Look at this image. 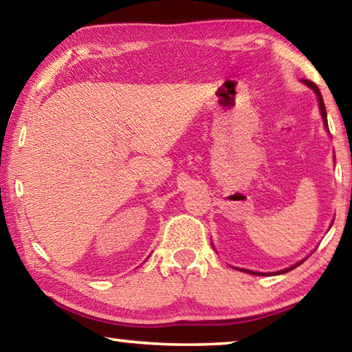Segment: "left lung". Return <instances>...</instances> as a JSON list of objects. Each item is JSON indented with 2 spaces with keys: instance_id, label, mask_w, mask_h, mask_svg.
<instances>
[{
  "instance_id": "left-lung-1",
  "label": "left lung",
  "mask_w": 352,
  "mask_h": 352,
  "mask_svg": "<svg viewBox=\"0 0 352 352\" xmlns=\"http://www.w3.org/2000/svg\"><path fill=\"white\" fill-rule=\"evenodd\" d=\"M302 82L306 83L307 87H311L312 90L315 91V94H317V98H318V104H320V111H321V116H323V121H324V126L327 127V116H326V109H324V102H323V98H321V93H320V90H318V87L315 85L314 82H311V80H307V79H302ZM329 130V129H327ZM301 262H298V264H295L294 267H289V269H285V270H281V272H278V273H272V275H279V273H285V272H290V270H294L295 267H298L300 265ZM242 272H247V273H253V275H261V273H256V272H250V270H242Z\"/></svg>"
}]
</instances>
